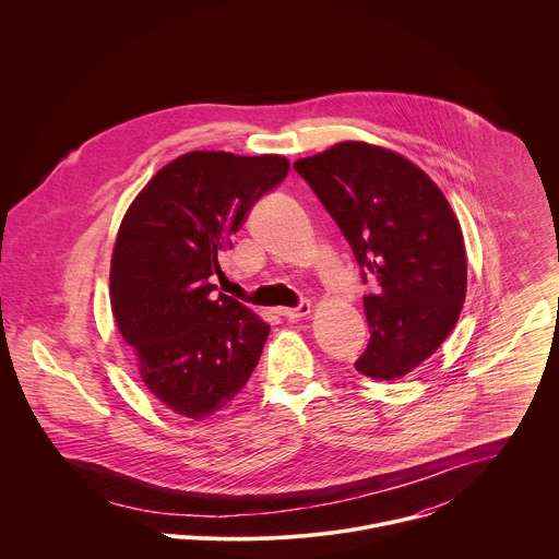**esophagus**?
<instances>
[{
    "label": "esophagus",
    "mask_w": 559,
    "mask_h": 559,
    "mask_svg": "<svg viewBox=\"0 0 559 559\" xmlns=\"http://www.w3.org/2000/svg\"><path fill=\"white\" fill-rule=\"evenodd\" d=\"M310 312H312V304H310V301H304V304L297 306V308H280V310H277L280 317H284V319L288 320L304 319V317H308Z\"/></svg>",
    "instance_id": "esophagus-1"
}]
</instances>
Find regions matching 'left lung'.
<instances>
[{
    "label": "left lung",
    "mask_w": 559,
    "mask_h": 559,
    "mask_svg": "<svg viewBox=\"0 0 559 559\" xmlns=\"http://www.w3.org/2000/svg\"><path fill=\"white\" fill-rule=\"evenodd\" d=\"M366 275L370 342L359 374L399 381L452 333L467 295L461 224L443 191L413 160L366 144L340 142L295 163Z\"/></svg>",
    "instance_id": "8db88e82"
}]
</instances>
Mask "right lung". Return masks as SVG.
Returning a JSON list of instances; mask_svg holds the SVG:
<instances>
[{"label":"right lung","mask_w":559,"mask_h":559,"mask_svg":"<svg viewBox=\"0 0 559 559\" xmlns=\"http://www.w3.org/2000/svg\"><path fill=\"white\" fill-rule=\"evenodd\" d=\"M290 169L282 155L193 151L167 163L122 217L109 269L116 324L144 385L193 421L230 404L271 326L219 293L222 251Z\"/></svg>","instance_id":"add662e5"}]
</instances>
